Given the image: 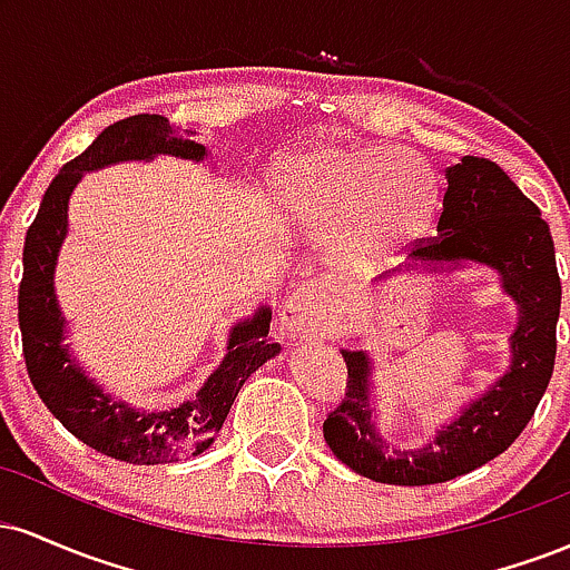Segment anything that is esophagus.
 <instances>
[{
  "mask_svg": "<svg viewBox=\"0 0 570 570\" xmlns=\"http://www.w3.org/2000/svg\"><path fill=\"white\" fill-rule=\"evenodd\" d=\"M284 324L294 332H316V335L330 330L332 311L326 305L324 286L318 281H307L292 294L284 307Z\"/></svg>",
  "mask_w": 570,
  "mask_h": 570,
  "instance_id": "obj_1",
  "label": "esophagus"
}]
</instances>
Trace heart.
I'll return each instance as SVG.
<instances>
[{
  "instance_id": "obj_1",
  "label": "heart",
  "mask_w": 570,
  "mask_h": 570,
  "mask_svg": "<svg viewBox=\"0 0 570 570\" xmlns=\"http://www.w3.org/2000/svg\"><path fill=\"white\" fill-rule=\"evenodd\" d=\"M273 198L307 230H337L340 252L375 263L429 233L440 185L402 149L367 144H307L271 163Z\"/></svg>"
}]
</instances>
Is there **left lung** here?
Listing matches in <instances>:
<instances>
[{"label": "left lung", "mask_w": 570, "mask_h": 570, "mask_svg": "<svg viewBox=\"0 0 570 570\" xmlns=\"http://www.w3.org/2000/svg\"><path fill=\"white\" fill-rule=\"evenodd\" d=\"M442 214L436 238L412 248L407 271L450 273L482 265L499 273L501 289L517 305L509 337V367L463 404L421 448H394L375 423L372 370L367 351L343 348L348 391L324 421V440L345 466L385 485H436L474 472L512 444L544 396L558 351L560 276L554 244L539 206L488 158L466 155L444 168ZM383 276V278H389Z\"/></svg>", "instance_id": "obj_1"}]
</instances>
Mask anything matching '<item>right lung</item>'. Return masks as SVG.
Here are the masks:
<instances>
[{
	"label": "right lung",
	"mask_w": 570,
	"mask_h": 570,
	"mask_svg": "<svg viewBox=\"0 0 570 570\" xmlns=\"http://www.w3.org/2000/svg\"><path fill=\"white\" fill-rule=\"evenodd\" d=\"M193 130L181 134L160 115H134L104 128L88 149L58 171L39 203L37 219L26 233L23 281L18 289V322L23 335V358L39 399L63 429L98 453L155 466L179 458L200 455L212 448L225 423L240 385L267 358L278 356L281 345L267 337L271 307L259 305L252 318L230 330L227 353L208 375L200 391L179 407L136 410L85 375L67 340V318L56 297V263L69 230V198L88 171L126 160H155L158 155L200 163L206 147L195 144Z\"/></svg>",
	"instance_id": "obj_1"
}]
</instances>
